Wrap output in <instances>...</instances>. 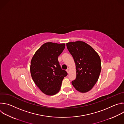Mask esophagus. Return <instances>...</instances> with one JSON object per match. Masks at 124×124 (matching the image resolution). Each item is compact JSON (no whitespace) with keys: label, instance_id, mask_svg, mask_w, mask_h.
<instances>
[{"label":"esophagus","instance_id":"esophagus-1","mask_svg":"<svg viewBox=\"0 0 124 124\" xmlns=\"http://www.w3.org/2000/svg\"><path fill=\"white\" fill-rule=\"evenodd\" d=\"M67 73L69 74V72H70V69L69 68H68L67 69Z\"/></svg>","mask_w":124,"mask_h":124}]
</instances>
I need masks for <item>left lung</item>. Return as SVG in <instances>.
Returning <instances> with one entry per match:
<instances>
[{"mask_svg":"<svg viewBox=\"0 0 124 124\" xmlns=\"http://www.w3.org/2000/svg\"><path fill=\"white\" fill-rule=\"evenodd\" d=\"M66 46L76 66L77 77L72 83L79 92H87L99 79L101 68V58L95 50L85 42H69Z\"/></svg>","mask_w":124,"mask_h":124,"instance_id":"1","label":"left lung"}]
</instances>
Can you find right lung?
<instances>
[{
    "mask_svg": "<svg viewBox=\"0 0 124 124\" xmlns=\"http://www.w3.org/2000/svg\"><path fill=\"white\" fill-rule=\"evenodd\" d=\"M65 47V44L46 43L37 50L32 58V78L41 91L47 95L57 93L64 78L68 75L66 70L61 69L58 60Z\"/></svg>",
    "mask_w": 124,
    "mask_h": 124,
    "instance_id": "1",
    "label": "right lung"
}]
</instances>
